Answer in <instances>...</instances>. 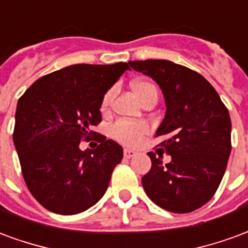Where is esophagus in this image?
<instances>
[{
    "mask_svg": "<svg viewBox=\"0 0 248 248\" xmlns=\"http://www.w3.org/2000/svg\"><path fill=\"white\" fill-rule=\"evenodd\" d=\"M137 155V151L134 150H130V149H124V156L126 159H130V158H134Z\"/></svg>",
    "mask_w": 248,
    "mask_h": 248,
    "instance_id": "esophagus-1",
    "label": "esophagus"
}]
</instances>
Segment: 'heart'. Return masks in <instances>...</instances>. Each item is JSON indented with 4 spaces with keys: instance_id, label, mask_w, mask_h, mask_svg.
I'll use <instances>...</instances> for the list:
<instances>
[{
    "instance_id": "obj_1",
    "label": "heart",
    "mask_w": 248,
    "mask_h": 248,
    "mask_svg": "<svg viewBox=\"0 0 248 248\" xmlns=\"http://www.w3.org/2000/svg\"><path fill=\"white\" fill-rule=\"evenodd\" d=\"M131 87L134 90L135 95L140 98V102H143L145 99H147L151 95L158 97V89L150 81H135L131 85ZM110 98H111V92H108L103 95L102 101H101V110L102 111H106L108 108ZM147 133H149V126L145 122H133V121L119 119L117 122H114L110 127V134L114 140L126 146L138 145L140 140Z\"/></svg>"
}]
</instances>
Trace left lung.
Returning a JSON list of instances; mask_svg holds the SVG:
<instances>
[{
  "label": "left lung",
  "instance_id": "obj_1",
  "mask_svg": "<svg viewBox=\"0 0 248 248\" xmlns=\"http://www.w3.org/2000/svg\"><path fill=\"white\" fill-rule=\"evenodd\" d=\"M159 85L166 115L156 130L167 155L147 153L150 171L142 178L146 194L167 211L191 213L214 197L231 153V119L217 90L197 71L166 60L130 61Z\"/></svg>",
  "mask_w": 248,
  "mask_h": 248
}]
</instances>
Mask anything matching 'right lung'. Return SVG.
I'll use <instances>...</instances> for the list:
<instances>
[{"instance_id": "1", "label": "right lung", "mask_w": 248, "mask_h": 248, "mask_svg": "<svg viewBox=\"0 0 248 248\" xmlns=\"http://www.w3.org/2000/svg\"><path fill=\"white\" fill-rule=\"evenodd\" d=\"M130 63H78L50 73L19 98L13 140L25 183L51 213L74 215L103 197L122 147L98 135L97 149L79 150L98 133L101 101Z\"/></svg>"}]
</instances>
